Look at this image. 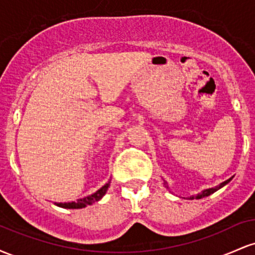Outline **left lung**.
Wrapping results in <instances>:
<instances>
[{"mask_svg":"<svg viewBox=\"0 0 255 255\" xmlns=\"http://www.w3.org/2000/svg\"><path fill=\"white\" fill-rule=\"evenodd\" d=\"M233 180V177H230L229 180H227V181H224V182H222L221 184H219V186H216L215 188H209V189H205V191H203L201 193H199V194H197V195H192V197H189V199H191V200H193V199H201V198H205V197H209V195H211L212 193H215V192H217L218 189H221L222 187H224L225 184L227 183H229L230 181ZM164 184H165V187L166 188H169L168 186H166V182L164 181Z\"/></svg>","mask_w":255,"mask_h":255,"instance_id":"1","label":"left lung"}]
</instances>
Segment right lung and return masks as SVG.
Segmentation results:
<instances>
[{
	"mask_svg": "<svg viewBox=\"0 0 255 255\" xmlns=\"http://www.w3.org/2000/svg\"><path fill=\"white\" fill-rule=\"evenodd\" d=\"M109 186H110V181H108V183H105L102 188H99L97 192L89 195V197L79 199V200L72 201V203H55V205H57V206L60 207H63V209H83V207H86L87 205H92L93 203H96V201L101 200V199L105 195V193H107Z\"/></svg>",
	"mask_w": 255,
	"mask_h": 255,
	"instance_id": "right-lung-1",
	"label": "right lung"
}]
</instances>
